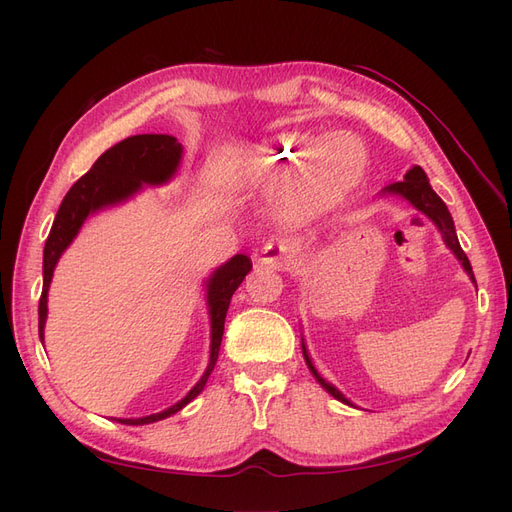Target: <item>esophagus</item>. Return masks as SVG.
Wrapping results in <instances>:
<instances>
[{
	"mask_svg": "<svg viewBox=\"0 0 512 512\" xmlns=\"http://www.w3.org/2000/svg\"><path fill=\"white\" fill-rule=\"evenodd\" d=\"M258 262L273 269H286L290 265V250L286 245H265L258 254Z\"/></svg>",
	"mask_w": 512,
	"mask_h": 512,
	"instance_id": "34e87169",
	"label": "esophagus"
}]
</instances>
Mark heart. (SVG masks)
<instances>
[{"instance_id": "b5f03b06", "label": "heart", "mask_w": 512, "mask_h": 512, "mask_svg": "<svg viewBox=\"0 0 512 512\" xmlns=\"http://www.w3.org/2000/svg\"><path fill=\"white\" fill-rule=\"evenodd\" d=\"M301 163L304 166L288 196V209L294 218H312L335 207L363 173L361 149L342 132L320 141L312 134H284L262 147L258 156L262 173L275 177L290 175Z\"/></svg>"}]
</instances>
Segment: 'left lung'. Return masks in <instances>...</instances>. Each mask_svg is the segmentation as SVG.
I'll list each match as a JSON object with an SVG mask.
<instances>
[{"label": "left lung", "mask_w": 512, "mask_h": 512, "mask_svg": "<svg viewBox=\"0 0 512 512\" xmlns=\"http://www.w3.org/2000/svg\"><path fill=\"white\" fill-rule=\"evenodd\" d=\"M384 192H391V194L404 196L406 200H410V203H412L418 211L425 213L429 220H433V224H436V226L440 228V232H442V237H444L446 245L451 247V250L455 252V256L461 260L463 269L468 271L470 280L476 284L470 260H468L466 252H463V250H461V245H459V239H457V232H455V224H453L451 213H448V207L442 203V198H440L436 192L431 190V185H429V181H427L425 170H423L421 166H414L412 170H408V175L404 177V181L391 183L389 188H386ZM303 354H305V361H307L309 369H312V374L318 378V382L324 386V389H327L335 399L344 401V404H350V401H348L342 393H339L337 389H333V386H331L329 382H324V380L318 376V371H316V367L312 365V361H309V356H307L305 348H303Z\"/></svg>", "instance_id": "8db88e82"}]
</instances>
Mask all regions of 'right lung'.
Masks as SVG:
<instances>
[{"mask_svg": "<svg viewBox=\"0 0 512 512\" xmlns=\"http://www.w3.org/2000/svg\"><path fill=\"white\" fill-rule=\"evenodd\" d=\"M181 143H177L175 136L168 134H136L126 138L111 149H106L96 164L89 168L79 181H76L66 198L61 200L59 211L55 215V222L51 226L49 239L44 243V284L38 305V333L44 339V322H46V294H49V284L55 271L59 256L64 254L66 247L76 237V232L83 226L89 213H94L102 207L115 205L119 200H126L132 196L143 183H164L173 177V173L181 160ZM252 269V260L237 254L230 258L224 267H220L211 275L207 284V299H209V314H211V359L209 367L198 380L194 389L185 395L179 404L168 408L160 414H151L145 418H119V423L126 425H145L156 423L162 418L179 412L183 406L203 391L207 378L218 361V352L224 335V320L232 294L245 280V275Z\"/></svg>", "mask_w": 512, "mask_h": 512, "instance_id": "1", "label": "right lung"}]
</instances>
